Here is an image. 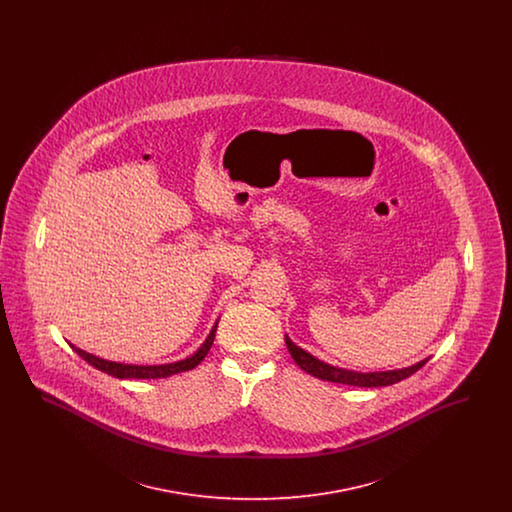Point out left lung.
Here are the masks:
<instances>
[{"label": "left lung", "mask_w": 512, "mask_h": 512, "mask_svg": "<svg viewBox=\"0 0 512 512\" xmlns=\"http://www.w3.org/2000/svg\"><path fill=\"white\" fill-rule=\"evenodd\" d=\"M286 345L292 353L293 361L303 368L305 372L313 374L315 378L326 380V382H334V384H345V386H359V388H382V386H391L397 384L405 378H409L416 370H420L422 366L428 363V359L409 366V368H401V370H390V372H370V374H361V372H353V370H343L336 366L326 365L322 361L315 359L313 355H309L307 351H303L301 347H297L288 336H286Z\"/></svg>", "instance_id": "obj_1"}]
</instances>
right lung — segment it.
Here are the masks:
<instances>
[{"label":"right lung","mask_w":512,"mask_h":512,"mask_svg":"<svg viewBox=\"0 0 512 512\" xmlns=\"http://www.w3.org/2000/svg\"><path fill=\"white\" fill-rule=\"evenodd\" d=\"M215 332H217V324L213 326L209 338L205 340V343L199 347V351L194 353L192 357L184 359V361H178V363H171V365H153V366H142V365H122V363H113V361H105V359H99L96 355H90L78 347H73L74 351L88 363V365L96 366L101 372L109 374V376H115V378H140V380H146V378H169L172 374H178V372H186V370H192L195 366L199 365L211 345L215 340Z\"/></svg>","instance_id":"obj_1"}]
</instances>
